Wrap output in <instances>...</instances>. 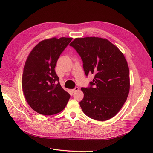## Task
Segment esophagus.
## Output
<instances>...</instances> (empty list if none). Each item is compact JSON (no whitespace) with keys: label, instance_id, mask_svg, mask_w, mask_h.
<instances>
[{"label":"esophagus","instance_id":"obj_1","mask_svg":"<svg viewBox=\"0 0 153 153\" xmlns=\"http://www.w3.org/2000/svg\"><path fill=\"white\" fill-rule=\"evenodd\" d=\"M79 90V88H78V87H75V88H74L73 89H72V92H75L76 91H78Z\"/></svg>","mask_w":153,"mask_h":153}]
</instances>
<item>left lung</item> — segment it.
Returning <instances> with one entry per match:
<instances>
[{
	"instance_id": "obj_1",
	"label": "left lung",
	"mask_w": 153,
	"mask_h": 153,
	"mask_svg": "<svg viewBox=\"0 0 153 153\" xmlns=\"http://www.w3.org/2000/svg\"><path fill=\"white\" fill-rule=\"evenodd\" d=\"M69 45L80 56L85 75H94L89 87L81 88L82 111L97 121L114 117L129 91V68L124 55L108 40L96 37L76 38Z\"/></svg>"
}]
</instances>
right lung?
I'll use <instances>...</instances> for the list:
<instances>
[{
  "mask_svg": "<svg viewBox=\"0 0 153 153\" xmlns=\"http://www.w3.org/2000/svg\"><path fill=\"white\" fill-rule=\"evenodd\" d=\"M71 38H56L41 41L25 62L22 89L27 103L44 115L57 114L65 108L70 95L64 91L55 71L57 60Z\"/></svg>",
  "mask_w": 153,
  "mask_h": 153,
  "instance_id": "1",
  "label": "right lung"
}]
</instances>
